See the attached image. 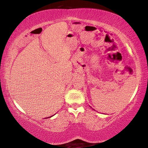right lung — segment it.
Masks as SVG:
<instances>
[{
	"instance_id": "obj_1",
	"label": "right lung",
	"mask_w": 148,
	"mask_h": 148,
	"mask_svg": "<svg viewBox=\"0 0 148 148\" xmlns=\"http://www.w3.org/2000/svg\"><path fill=\"white\" fill-rule=\"evenodd\" d=\"M52 116H51V117H52ZM49 117H48V118H49Z\"/></svg>"
}]
</instances>
